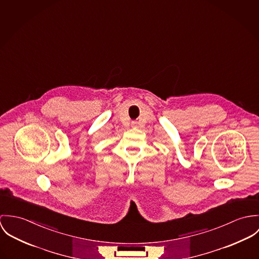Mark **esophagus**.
I'll use <instances>...</instances> for the list:
<instances>
[{
	"label": "esophagus",
	"mask_w": 259,
	"mask_h": 259,
	"mask_svg": "<svg viewBox=\"0 0 259 259\" xmlns=\"http://www.w3.org/2000/svg\"><path fill=\"white\" fill-rule=\"evenodd\" d=\"M131 125H132V126H137V125H138V122H137V121H132V122H131Z\"/></svg>",
	"instance_id": "obj_1"
}]
</instances>
